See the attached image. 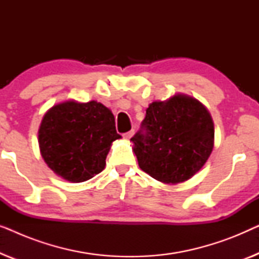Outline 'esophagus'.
I'll use <instances>...</instances> for the list:
<instances>
[{"label": "esophagus", "mask_w": 259, "mask_h": 259, "mask_svg": "<svg viewBox=\"0 0 259 259\" xmlns=\"http://www.w3.org/2000/svg\"><path fill=\"white\" fill-rule=\"evenodd\" d=\"M133 134H134V131H133V130H132V131H128V132L123 133V138H125L126 140H130L131 138L133 137Z\"/></svg>", "instance_id": "obj_1"}]
</instances>
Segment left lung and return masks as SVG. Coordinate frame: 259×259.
Listing matches in <instances>:
<instances>
[{"instance_id":"left-lung-1","label":"left lung","mask_w":259,"mask_h":259,"mask_svg":"<svg viewBox=\"0 0 259 259\" xmlns=\"http://www.w3.org/2000/svg\"><path fill=\"white\" fill-rule=\"evenodd\" d=\"M139 167L162 184L186 182L200 171L214 146V125L196 98L177 93L153 101L131 139Z\"/></svg>"}]
</instances>
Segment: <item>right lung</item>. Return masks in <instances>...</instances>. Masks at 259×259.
<instances>
[{
	"instance_id": "right-lung-1",
	"label": "right lung",
	"mask_w": 259,
	"mask_h": 259,
	"mask_svg": "<svg viewBox=\"0 0 259 259\" xmlns=\"http://www.w3.org/2000/svg\"><path fill=\"white\" fill-rule=\"evenodd\" d=\"M116 133L112 111L101 102L67 100L45 113L38 127L42 158L55 175L70 183H82L106 166Z\"/></svg>"
}]
</instances>
